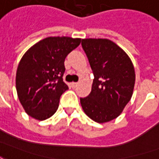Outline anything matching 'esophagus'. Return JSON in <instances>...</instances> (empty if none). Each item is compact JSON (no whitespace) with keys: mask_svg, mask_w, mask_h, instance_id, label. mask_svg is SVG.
<instances>
[{"mask_svg":"<svg viewBox=\"0 0 159 159\" xmlns=\"http://www.w3.org/2000/svg\"><path fill=\"white\" fill-rule=\"evenodd\" d=\"M70 85H71V87L74 89V88H76V87L78 85V83H70Z\"/></svg>","mask_w":159,"mask_h":159,"instance_id":"obj_1","label":"esophagus"}]
</instances>
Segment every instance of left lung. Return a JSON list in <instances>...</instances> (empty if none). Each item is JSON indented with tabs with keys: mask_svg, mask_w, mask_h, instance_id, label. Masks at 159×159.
I'll return each instance as SVG.
<instances>
[{
	"mask_svg": "<svg viewBox=\"0 0 159 159\" xmlns=\"http://www.w3.org/2000/svg\"><path fill=\"white\" fill-rule=\"evenodd\" d=\"M82 46L94 75L89 95L80 98L87 116L99 123L117 118L132 97L135 83L131 59L109 39L88 38Z\"/></svg>",
	"mask_w": 159,
	"mask_h": 159,
	"instance_id": "left-lung-1",
	"label": "left lung"
}]
</instances>
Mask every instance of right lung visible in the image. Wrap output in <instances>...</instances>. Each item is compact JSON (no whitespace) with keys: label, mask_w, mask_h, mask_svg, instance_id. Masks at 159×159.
<instances>
[{"label":"right lung","mask_w":159,"mask_h":159,"mask_svg":"<svg viewBox=\"0 0 159 159\" xmlns=\"http://www.w3.org/2000/svg\"><path fill=\"white\" fill-rule=\"evenodd\" d=\"M81 38L50 36L30 48L19 61L16 89L29 116L39 121L52 117L59 98L69 88L63 81L65 59L79 46Z\"/></svg>","instance_id":"add662e5"}]
</instances>
